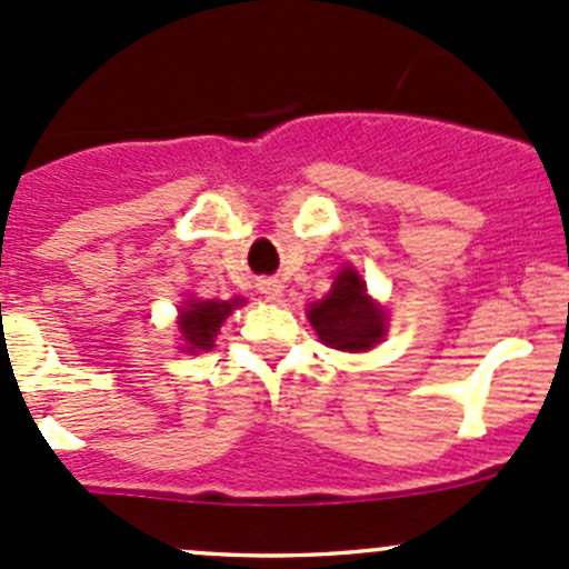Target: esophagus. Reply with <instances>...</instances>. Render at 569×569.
Here are the masks:
<instances>
[{
	"label": "esophagus",
	"instance_id": "1",
	"mask_svg": "<svg viewBox=\"0 0 569 569\" xmlns=\"http://www.w3.org/2000/svg\"><path fill=\"white\" fill-rule=\"evenodd\" d=\"M259 291L267 299H278L280 297V283L274 278H264V280H259Z\"/></svg>",
	"mask_w": 569,
	"mask_h": 569
}]
</instances>
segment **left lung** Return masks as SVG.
<instances>
[{
  "mask_svg": "<svg viewBox=\"0 0 569 569\" xmlns=\"http://www.w3.org/2000/svg\"><path fill=\"white\" fill-rule=\"evenodd\" d=\"M367 286L353 270L335 278L332 291L321 302L310 305L308 318L323 346L337 351H370L386 335L383 310L365 295Z\"/></svg>",
  "mask_w": 569,
  "mask_h": 569,
  "instance_id": "left-lung-1",
  "label": "left lung"
}]
</instances>
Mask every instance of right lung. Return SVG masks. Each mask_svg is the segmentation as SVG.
Segmentation results:
<instances>
[{
  "label": "right lung",
  "instance_id": "add662e5",
  "mask_svg": "<svg viewBox=\"0 0 569 569\" xmlns=\"http://www.w3.org/2000/svg\"><path fill=\"white\" fill-rule=\"evenodd\" d=\"M237 305H242L240 299H232V302H218V299L193 302L191 299V302H186V308L180 310V335H183L186 351H210L218 327H221L223 318L232 313Z\"/></svg>",
  "mask_w": 569,
  "mask_h": 569
}]
</instances>
